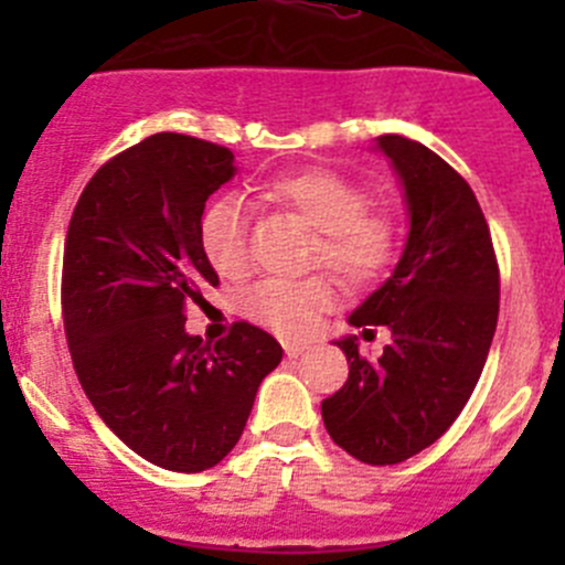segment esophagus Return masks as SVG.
Instances as JSON below:
<instances>
[{
	"instance_id": "obj_1",
	"label": "esophagus",
	"mask_w": 565,
	"mask_h": 565,
	"mask_svg": "<svg viewBox=\"0 0 565 565\" xmlns=\"http://www.w3.org/2000/svg\"><path fill=\"white\" fill-rule=\"evenodd\" d=\"M303 350H309L306 341H284V352H287V358H298Z\"/></svg>"
}]
</instances>
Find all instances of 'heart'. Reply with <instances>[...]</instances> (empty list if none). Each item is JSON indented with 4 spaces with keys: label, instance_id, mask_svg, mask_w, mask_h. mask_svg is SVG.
<instances>
[{
    "label": "heart",
    "instance_id": "b5f03b06",
    "mask_svg": "<svg viewBox=\"0 0 565 565\" xmlns=\"http://www.w3.org/2000/svg\"><path fill=\"white\" fill-rule=\"evenodd\" d=\"M267 196L287 204L322 232L315 254L350 287H369L388 270L396 254V232L385 215L369 213V199L355 182L335 172H298L267 182ZM202 250L215 273L226 278L246 276L250 267L248 215L237 199H218L202 218ZM335 300L328 276L303 281L267 278L243 295V315L278 335L311 333L317 317Z\"/></svg>",
    "mask_w": 565,
    "mask_h": 565
}]
</instances>
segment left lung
<instances>
[{
	"label": "left lung",
	"instance_id": "left-lung-1",
	"mask_svg": "<svg viewBox=\"0 0 565 565\" xmlns=\"http://www.w3.org/2000/svg\"><path fill=\"white\" fill-rule=\"evenodd\" d=\"M374 150L391 161L407 204V241L391 278L347 322L385 324L377 361L344 350L350 377L322 402L335 446L366 465H398L429 448L476 388L498 328L500 273L492 235L465 177L420 141L388 134Z\"/></svg>",
	"mask_w": 565,
	"mask_h": 565
}]
</instances>
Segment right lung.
Returning a JSON list of instances; mask_svg holds the SVG:
<instances>
[{"label":"right lung","mask_w":565,"mask_h":565,"mask_svg":"<svg viewBox=\"0 0 565 565\" xmlns=\"http://www.w3.org/2000/svg\"><path fill=\"white\" fill-rule=\"evenodd\" d=\"M235 156L185 134H156L95 172L67 226L62 315L73 369L130 451L174 472L215 467L241 440L281 344L248 322L215 344L185 330L218 273L202 250L210 193Z\"/></svg>","instance_id":"obj_1"}]
</instances>
